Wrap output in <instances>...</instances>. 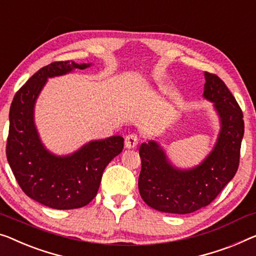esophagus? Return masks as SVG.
<instances>
[{
	"label": "esophagus",
	"instance_id": "1",
	"mask_svg": "<svg viewBox=\"0 0 256 256\" xmlns=\"http://www.w3.org/2000/svg\"><path fill=\"white\" fill-rule=\"evenodd\" d=\"M139 142V138L136 133H131V134L126 136L125 138V147L126 148H134Z\"/></svg>",
	"mask_w": 256,
	"mask_h": 256
}]
</instances>
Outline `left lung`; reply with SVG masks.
I'll return each instance as SVG.
<instances>
[{
  "label": "left lung",
  "mask_w": 256,
  "mask_h": 256,
  "mask_svg": "<svg viewBox=\"0 0 256 256\" xmlns=\"http://www.w3.org/2000/svg\"><path fill=\"white\" fill-rule=\"evenodd\" d=\"M204 98L214 102L220 120L215 147L192 169L174 166L155 141L141 144L139 192L150 207L163 212L190 214L216 199L234 177L244 136L242 112L218 76L204 72Z\"/></svg>",
  "instance_id": "obj_1"
}]
</instances>
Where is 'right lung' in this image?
Listing matches in <instances>:
<instances>
[{"label":"right lung","instance_id":"right-lung-1","mask_svg":"<svg viewBox=\"0 0 256 256\" xmlns=\"http://www.w3.org/2000/svg\"><path fill=\"white\" fill-rule=\"evenodd\" d=\"M74 60L41 68L14 95L9 114L6 158L26 196L54 209H76L98 194L106 166L124 147L120 136L94 140L68 156L46 150L34 124V104L48 78L88 68Z\"/></svg>","mask_w":256,"mask_h":256}]
</instances>
